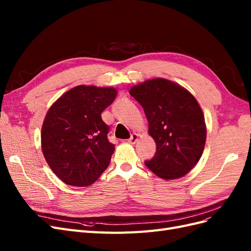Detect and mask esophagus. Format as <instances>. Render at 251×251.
Here are the masks:
<instances>
[{"instance_id":"1","label":"esophagus","mask_w":251,"mask_h":251,"mask_svg":"<svg viewBox=\"0 0 251 251\" xmlns=\"http://www.w3.org/2000/svg\"><path fill=\"white\" fill-rule=\"evenodd\" d=\"M137 139H138V134H136V133H133L132 135H131V137H130V139H128L127 141L130 142L131 144H134L136 141H137Z\"/></svg>"}]
</instances>
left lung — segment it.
Wrapping results in <instances>:
<instances>
[{"label":"left lung","instance_id":"8db88e82","mask_svg":"<svg viewBox=\"0 0 251 251\" xmlns=\"http://www.w3.org/2000/svg\"><path fill=\"white\" fill-rule=\"evenodd\" d=\"M130 94L143 108L156 142L154 157L144 163L162 179L183 177L199 161L206 140L203 112L196 98L164 78L134 86Z\"/></svg>","mask_w":251,"mask_h":251}]
</instances>
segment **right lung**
Returning <instances> with one entry per match:
<instances>
[{"label": "right lung", "mask_w": 251, "mask_h": 251, "mask_svg": "<svg viewBox=\"0 0 251 251\" xmlns=\"http://www.w3.org/2000/svg\"><path fill=\"white\" fill-rule=\"evenodd\" d=\"M114 88L77 86L52 104L42 127V150L56 176L68 185L93 184L108 168L114 144L101 113L114 101Z\"/></svg>", "instance_id": "add662e5"}]
</instances>
